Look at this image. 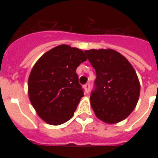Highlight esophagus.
<instances>
[{"label": "esophagus", "mask_w": 158, "mask_h": 158, "mask_svg": "<svg viewBox=\"0 0 158 158\" xmlns=\"http://www.w3.org/2000/svg\"><path fill=\"white\" fill-rule=\"evenodd\" d=\"M89 89H90V84H86L85 85H84V89H85V92H86L87 94H89Z\"/></svg>", "instance_id": "1"}]
</instances>
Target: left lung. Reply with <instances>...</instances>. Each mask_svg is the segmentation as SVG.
Wrapping results in <instances>:
<instances>
[{
	"label": "left lung",
	"instance_id": "obj_1",
	"mask_svg": "<svg viewBox=\"0 0 158 158\" xmlns=\"http://www.w3.org/2000/svg\"><path fill=\"white\" fill-rule=\"evenodd\" d=\"M97 74L90 103L95 115L106 124L120 122L135 110L140 84L134 67L112 49L84 51Z\"/></svg>",
	"mask_w": 158,
	"mask_h": 158
}]
</instances>
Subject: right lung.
I'll return each instance as SVG.
<instances>
[{"label": "right lung", "mask_w": 158, "mask_h": 158, "mask_svg": "<svg viewBox=\"0 0 158 158\" xmlns=\"http://www.w3.org/2000/svg\"><path fill=\"white\" fill-rule=\"evenodd\" d=\"M87 57L82 50L59 45L43 54L31 70L28 94L39 117L59 125L71 119L84 92L76 74Z\"/></svg>", "instance_id": "obj_1"}]
</instances>
